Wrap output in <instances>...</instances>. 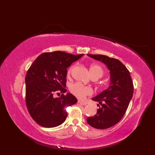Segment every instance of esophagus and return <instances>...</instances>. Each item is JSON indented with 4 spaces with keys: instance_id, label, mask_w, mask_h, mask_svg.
Masks as SVG:
<instances>
[{
    "instance_id": "esophagus-1",
    "label": "esophagus",
    "mask_w": 155,
    "mask_h": 155,
    "mask_svg": "<svg viewBox=\"0 0 155 155\" xmlns=\"http://www.w3.org/2000/svg\"><path fill=\"white\" fill-rule=\"evenodd\" d=\"M78 103L79 104H81V105H86L87 104L86 102H85V101H80V100H79L78 101Z\"/></svg>"
}]
</instances>
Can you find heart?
<instances>
[{
	"label": "heart",
	"mask_w": 155,
	"mask_h": 155,
	"mask_svg": "<svg viewBox=\"0 0 155 155\" xmlns=\"http://www.w3.org/2000/svg\"><path fill=\"white\" fill-rule=\"evenodd\" d=\"M74 66L70 67L68 70V74H70L72 72ZM90 72L92 77H96L98 78H101L104 74V70L98 64H92L90 67ZM70 91L73 94L80 99H83L86 96L92 95L94 91L91 87L87 86H84L79 83H72L70 86Z\"/></svg>",
	"instance_id": "heart-1"
}]
</instances>
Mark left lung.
Listing matches in <instances>:
<instances>
[{"label":"left lung","instance_id":"1","mask_svg":"<svg viewBox=\"0 0 155 155\" xmlns=\"http://www.w3.org/2000/svg\"><path fill=\"white\" fill-rule=\"evenodd\" d=\"M87 55L106 64L110 75L109 88L92 98L100 106L97 105L100 108L96 115L87 118V123L96 129L109 128L119 122L127 109L134 91L132 78L119 60L104 55Z\"/></svg>","mask_w":155,"mask_h":155}]
</instances>
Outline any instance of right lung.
Returning <instances> with one entry per match:
<instances>
[{
	"label": "right lung",
	"mask_w": 155,
	"mask_h": 155,
	"mask_svg": "<svg viewBox=\"0 0 155 155\" xmlns=\"http://www.w3.org/2000/svg\"><path fill=\"white\" fill-rule=\"evenodd\" d=\"M83 55L61 51L45 52L38 56L28 70L26 104L31 118L41 126L50 128L63 124L68 115L66 108L77 103L72 94L64 93L67 91V68ZM55 92L62 94L54 98Z\"/></svg>",
	"instance_id": "add662e5"
}]
</instances>
